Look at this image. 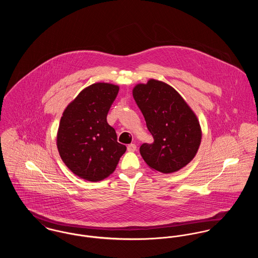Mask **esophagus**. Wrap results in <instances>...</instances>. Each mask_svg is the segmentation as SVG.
I'll return each mask as SVG.
<instances>
[{"mask_svg":"<svg viewBox=\"0 0 258 258\" xmlns=\"http://www.w3.org/2000/svg\"><path fill=\"white\" fill-rule=\"evenodd\" d=\"M136 149H137V146H136L135 144H129V145L127 146V150H128L129 152H135Z\"/></svg>","mask_w":258,"mask_h":258,"instance_id":"34e87169","label":"esophagus"}]
</instances>
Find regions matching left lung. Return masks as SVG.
Returning a JSON list of instances; mask_svg holds the SVG:
<instances>
[{
    "instance_id": "8db88e82",
    "label": "left lung",
    "mask_w": 258,
    "mask_h": 258,
    "mask_svg": "<svg viewBox=\"0 0 258 258\" xmlns=\"http://www.w3.org/2000/svg\"><path fill=\"white\" fill-rule=\"evenodd\" d=\"M133 97L154 138L152 144L140 147L146 164L164 174L184 168L195 158L202 140L194 111L172 86L156 79L137 84Z\"/></svg>"
}]
</instances>
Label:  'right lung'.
Here are the masks:
<instances>
[{
    "mask_svg": "<svg viewBox=\"0 0 258 258\" xmlns=\"http://www.w3.org/2000/svg\"><path fill=\"white\" fill-rule=\"evenodd\" d=\"M119 91L98 82L84 88L61 116L56 145L61 160L76 176L98 182L111 175L125 153L106 117Z\"/></svg>",
    "mask_w": 258,
    "mask_h": 258,
    "instance_id": "1",
    "label": "right lung"
}]
</instances>
